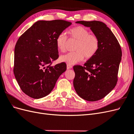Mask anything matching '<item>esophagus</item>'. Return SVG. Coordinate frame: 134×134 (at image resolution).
<instances>
[{"instance_id": "34e87169", "label": "esophagus", "mask_w": 134, "mask_h": 134, "mask_svg": "<svg viewBox=\"0 0 134 134\" xmlns=\"http://www.w3.org/2000/svg\"><path fill=\"white\" fill-rule=\"evenodd\" d=\"M67 69H71L72 68V65H70V64H67Z\"/></svg>"}]
</instances>
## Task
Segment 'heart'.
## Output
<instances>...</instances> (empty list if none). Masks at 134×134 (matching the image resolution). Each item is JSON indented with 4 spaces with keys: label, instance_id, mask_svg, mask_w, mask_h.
<instances>
[{
    "label": "heart",
    "instance_id": "1",
    "mask_svg": "<svg viewBox=\"0 0 134 134\" xmlns=\"http://www.w3.org/2000/svg\"><path fill=\"white\" fill-rule=\"evenodd\" d=\"M70 38L76 40L77 43L75 45V51L69 52L60 57L61 61L74 64L83 60L92 58L98 51L99 47L98 37L94 35L90 34L88 29L83 26H76L68 31ZM67 37L64 34H60L56 38V45L58 50L64 52L66 50Z\"/></svg>",
    "mask_w": 134,
    "mask_h": 134
}]
</instances>
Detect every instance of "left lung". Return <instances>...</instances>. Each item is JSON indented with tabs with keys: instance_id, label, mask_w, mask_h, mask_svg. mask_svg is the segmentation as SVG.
Returning <instances> with one entry per match:
<instances>
[{
	"instance_id": "obj_1",
	"label": "left lung",
	"mask_w": 134,
	"mask_h": 134,
	"mask_svg": "<svg viewBox=\"0 0 134 134\" xmlns=\"http://www.w3.org/2000/svg\"><path fill=\"white\" fill-rule=\"evenodd\" d=\"M76 23L90 27L99 38V47L96 54L84 66H74V87L82 98L91 102L98 100L116 86L122 51L115 36L106 24L97 21Z\"/></svg>"
}]
</instances>
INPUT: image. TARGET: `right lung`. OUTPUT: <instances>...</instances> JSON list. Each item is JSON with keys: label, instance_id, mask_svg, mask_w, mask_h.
<instances>
[{"label": "right lung", "instance_id": "right-lung-1", "mask_svg": "<svg viewBox=\"0 0 134 134\" xmlns=\"http://www.w3.org/2000/svg\"><path fill=\"white\" fill-rule=\"evenodd\" d=\"M71 25L64 20L38 21L18 38L14 48L13 72L21 90L35 99L47 96L66 69V64L54 66L59 58L56 38Z\"/></svg>", "mask_w": 134, "mask_h": 134}]
</instances>
